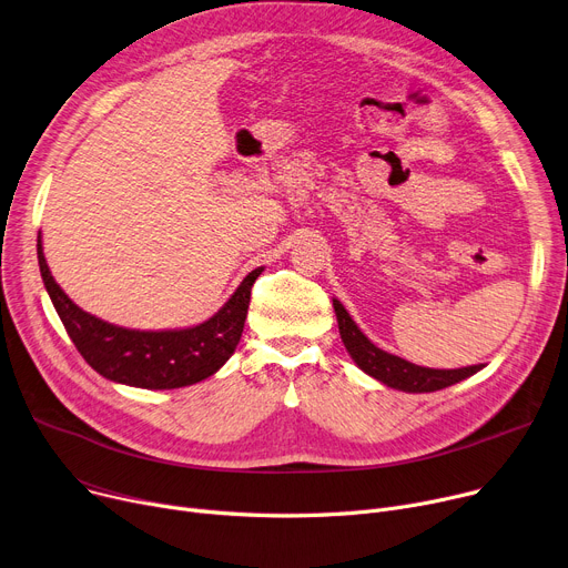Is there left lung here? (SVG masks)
Returning a JSON list of instances; mask_svg holds the SVG:
<instances>
[{"mask_svg": "<svg viewBox=\"0 0 568 568\" xmlns=\"http://www.w3.org/2000/svg\"><path fill=\"white\" fill-rule=\"evenodd\" d=\"M333 308L337 317L339 337L354 358V363L376 382L386 384L388 388L404 390V393H434L440 388H447L452 384H459L475 372H479L484 365H470L459 369H434V367H420L413 365L395 354H388L376 347L374 343L365 337V333L356 326V322L349 317L345 306L333 298Z\"/></svg>", "mask_w": 568, "mask_h": 568, "instance_id": "1", "label": "left lung"}]
</instances>
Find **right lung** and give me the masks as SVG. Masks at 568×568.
Wrapping results in <instances>:
<instances>
[{
  "label": "right lung",
  "mask_w": 568,
  "mask_h": 568,
  "mask_svg": "<svg viewBox=\"0 0 568 568\" xmlns=\"http://www.w3.org/2000/svg\"><path fill=\"white\" fill-rule=\"evenodd\" d=\"M38 264L52 304L84 361L109 382L145 390L199 384L229 361L244 331L251 287L262 274V267L253 270L225 301V306L199 326L134 331L98 320L72 304L50 274L41 235H38Z\"/></svg>",
  "instance_id": "right-lung-1"
}]
</instances>
